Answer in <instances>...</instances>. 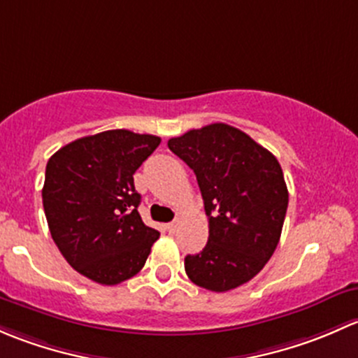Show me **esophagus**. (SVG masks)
Here are the masks:
<instances>
[{
	"mask_svg": "<svg viewBox=\"0 0 358 358\" xmlns=\"http://www.w3.org/2000/svg\"><path fill=\"white\" fill-rule=\"evenodd\" d=\"M165 229H167L169 233H176V231H178V222L167 224V226H165Z\"/></svg>",
	"mask_w": 358,
	"mask_h": 358,
	"instance_id": "1",
	"label": "esophagus"
}]
</instances>
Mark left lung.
I'll return each mask as SVG.
<instances>
[{
    "label": "left lung",
    "instance_id": "1",
    "mask_svg": "<svg viewBox=\"0 0 358 358\" xmlns=\"http://www.w3.org/2000/svg\"><path fill=\"white\" fill-rule=\"evenodd\" d=\"M169 148L196 174L208 217V241L184 259L191 281L229 291L255 278L274 253L288 208L278 158L248 134L210 124L169 139Z\"/></svg>",
    "mask_w": 358,
    "mask_h": 358
}]
</instances>
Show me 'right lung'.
<instances>
[{
    "mask_svg": "<svg viewBox=\"0 0 358 358\" xmlns=\"http://www.w3.org/2000/svg\"><path fill=\"white\" fill-rule=\"evenodd\" d=\"M162 139L127 129L76 139L48 160L43 206L51 238L79 274L113 286L138 274L158 233L138 212L134 172Z\"/></svg>",
    "mask_w": 358,
    "mask_h": 358,
    "instance_id": "obj_1",
    "label": "right lung"
}]
</instances>
